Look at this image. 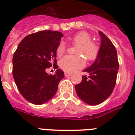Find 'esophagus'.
I'll use <instances>...</instances> for the list:
<instances>
[{
	"mask_svg": "<svg viewBox=\"0 0 135 135\" xmlns=\"http://www.w3.org/2000/svg\"><path fill=\"white\" fill-rule=\"evenodd\" d=\"M64 75H65V77H69L72 75V73H67V72H66V73H64Z\"/></svg>",
	"mask_w": 135,
	"mask_h": 135,
	"instance_id": "1",
	"label": "esophagus"
}]
</instances>
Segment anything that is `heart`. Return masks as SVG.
<instances>
[{
  "label": "heart",
  "instance_id": "obj_1",
  "mask_svg": "<svg viewBox=\"0 0 135 135\" xmlns=\"http://www.w3.org/2000/svg\"><path fill=\"white\" fill-rule=\"evenodd\" d=\"M91 36L86 31H80L69 38V40L75 46L76 56L67 55L60 61V66L67 73H73L84 66L86 58L88 61L95 60L99 55V46L97 42L91 40ZM66 46L64 42H61L56 49V55L61 57L66 52Z\"/></svg>",
  "mask_w": 135,
  "mask_h": 135
}]
</instances>
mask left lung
Returning a JSON list of instances; mask_svg holds the SVG:
<instances>
[{"mask_svg": "<svg viewBox=\"0 0 135 135\" xmlns=\"http://www.w3.org/2000/svg\"><path fill=\"white\" fill-rule=\"evenodd\" d=\"M99 34L102 40L99 55L92 65L84 70L89 73V76H82L81 82L75 86L78 97L89 105L99 104L110 97L119 70L115 46L102 31H99Z\"/></svg>", "mask_w": 135, "mask_h": 135, "instance_id": "8db88e82", "label": "left lung"}]
</instances>
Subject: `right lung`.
Wrapping results in <instances>:
<instances>
[{
  "label": "right lung",
  "mask_w": 135,
  "mask_h": 135,
  "mask_svg": "<svg viewBox=\"0 0 135 135\" xmlns=\"http://www.w3.org/2000/svg\"><path fill=\"white\" fill-rule=\"evenodd\" d=\"M63 34L50 30L26 36L13 56V77L23 97L33 104H45L55 95L58 84L64 77L57 69L56 49ZM54 65L55 75H49L46 68Z\"/></svg>",
  "instance_id": "add662e5"
}]
</instances>
